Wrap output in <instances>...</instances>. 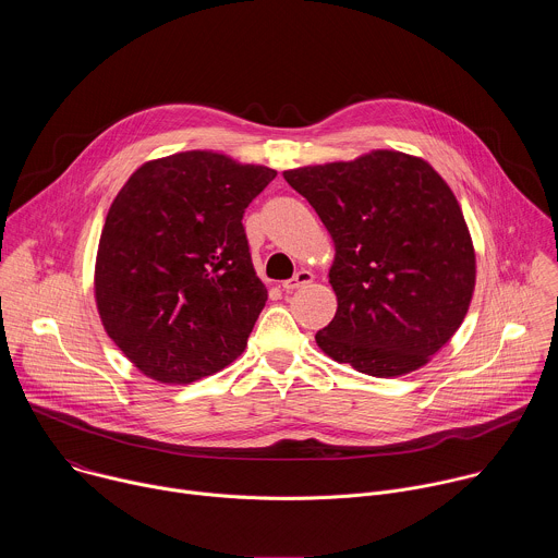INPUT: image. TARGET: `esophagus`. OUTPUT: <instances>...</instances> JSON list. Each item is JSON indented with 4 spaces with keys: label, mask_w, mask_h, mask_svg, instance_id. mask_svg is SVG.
<instances>
[{
    "label": "esophagus",
    "mask_w": 558,
    "mask_h": 558,
    "mask_svg": "<svg viewBox=\"0 0 558 558\" xmlns=\"http://www.w3.org/2000/svg\"><path fill=\"white\" fill-rule=\"evenodd\" d=\"M308 282H313V274L306 271V269H302V271H298L291 280H284V282H282V289H284V291H295V289H300V287H306Z\"/></svg>",
    "instance_id": "esophagus-1"
}]
</instances>
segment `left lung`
Returning a JSON list of instances; mask_svg holds the SVG:
<instances>
[{"label": "left lung", "mask_w": 558, "mask_h": 558, "mask_svg": "<svg viewBox=\"0 0 558 558\" xmlns=\"http://www.w3.org/2000/svg\"><path fill=\"white\" fill-rule=\"evenodd\" d=\"M336 247V317L315 342L373 377L422 368L468 313L476 258L463 211L420 156L373 149L353 161L287 170Z\"/></svg>", "instance_id": "obj_1"}]
</instances>
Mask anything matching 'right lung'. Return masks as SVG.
<instances>
[{
    "mask_svg": "<svg viewBox=\"0 0 558 558\" xmlns=\"http://www.w3.org/2000/svg\"><path fill=\"white\" fill-rule=\"evenodd\" d=\"M276 179L265 166L190 149L143 163L99 238L95 300L121 353L161 384L231 364L267 302L243 214Z\"/></svg>",
    "mask_w": 558,
    "mask_h": 558,
    "instance_id": "1",
    "label": "right lung"
}]
</instances>
